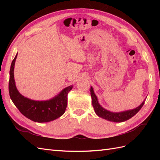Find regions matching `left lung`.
Wrapping results in <instances>:
<instances>
[{
  "mask_svg": "<svg viewBox=\"0 0 160 160\" xmlns=\"http://www.w3.org/2000/svg\"><path fill=\"white\" fill-rule=\"evenodd\" d=\"M91 98H92V104L93 108L95 110V112H96V113L98 116L102 118L105 119V120L113 121L115 122H122L130 119L132 116H134V115L141 109L142 107H143V105L144 104V101L140 106L134 108V109L120 112V113H113V112L108 111L106 109H104V108H103L100 106V104L98 103L97 97L96 96V94L93 92L92 87H91Z\"/></svg>",
  "mask_w": 160,
  "mask_h": 160,
  "instance_id": "left-lung-1",
  "label": "left lung"
}]
</instances>
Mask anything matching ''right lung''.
Here are the masks:
<instances>
[{
    "label": "right lung",
    "instance_id": "add662e5",
    "mask_svg": "<svg viewBox=\"0 0 160 160\" xmlns=\"http://www.w3.org/2000/svg\"><path fill=\"white\" fill-rule=\"evenodd\" d=\"M17 55L13 60L9 71V93L10 98L24 116L33 122H48L58 118L65 112L67 94L72 89L69 86L64 89L53 99L47 101H34L25 98L17 90L15 85L13 69Z\"/></svg>",
    "mask_w": 160,
    "mask_h": 160
}]
</instances>
